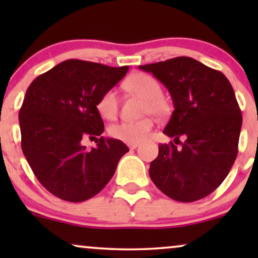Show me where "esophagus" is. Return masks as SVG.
<instances>
[{"mask_svg": "<svg viewBox=\"0 0 258 258\" xmlns=\"http://www.w3.org/2000/svg\"><path fill=\"white\" fill-rule=\"evenodd\" d=\"M128 147L130 149H135V148L139 147V143H128Z\"/></svg>", "mask_w": 258, "mask_h": 258, "instance_id": "esophagus-1", "label": "esophagus"}]
</instances>
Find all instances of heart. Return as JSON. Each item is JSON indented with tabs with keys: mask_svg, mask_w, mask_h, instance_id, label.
Returning a JSON list of instances; mask_svg holds the SVG:
<instances>
[{
	"mask_svg": "<svg viewBox=\"0 0 258 258\" xmlns=\"http://www.w3.org/2000/svg\"><path fill=\"white\" fill-rule=\"evenodd\" d=\"M124 88L130 94L143 98L144 114H154L162 117L167 115L169 105L162 97V87L158 81L144 73H135L124 82ZM96 110L104 119H114L118 111V97L114 89L105 90L98 97ZM154 122L149 117L140 121L119 122L109 128V134L114 139L125 143H140L150 135Z\"/></svg>",
	"mask_w": 258,
	"mask_h": 258,
	"instance_id": "1",
	"label": "heart"
}]
</instances>
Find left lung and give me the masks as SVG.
Segmentation results:
<instances>
[{"instance_id": "1", "label": "left lung", "mask_w": 258, "mask_h": 258, "mask_svg": "<svg viewBox=\"0 0 258 258\" xmlns=\"http://www.w3.org/2000/svg\"><path fill=\"white\" fill-rule=\"evenodd\" d=\"M139 68L163 83L174 103L163 133L175 143L158 146L151 181L178 202L203 199L224 181L238 153L242 114L234 89L221 72L185 56Z\"/></svg>"}]
</instances>
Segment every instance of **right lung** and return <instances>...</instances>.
I'll use <instances>...</instances> for the list:
<instances>
[{
    "label": "right lung",
    "mask_w": 258,
    "mask_h": 258,
    "mask_svg": "<svg viewBox=\"0 0 258 258\" xmlns=\"http://www.w3.org/2000/svg\"><path fill=\"white\" fill-rule=\"evenodd\" d=\"M128 69L67 59L27 89L19 114L21 147L36 178L58 199L76 203L94 197L129 151L122 141L101 136L104 124L96 110L98 97ZM86 138H96L97 147L87 150Z\"/></svg>",
    "instance_id": "obj_1"
}]
</instances>
